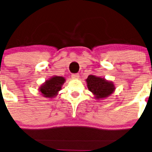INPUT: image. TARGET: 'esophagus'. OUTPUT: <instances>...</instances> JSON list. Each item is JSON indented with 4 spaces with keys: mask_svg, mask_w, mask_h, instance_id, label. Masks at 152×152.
<instances>
[{
    "mask_svg": "<svg viewBox=\"0 0 152 152\" xmlns=\"http://www.w3.org/2000/svg\"><path fill=\"white\" fill-rule=\"evenodd\" d=\"M72 78L73 79H78L79 78V75L78 74H72Z\"/></svg>",
    "mask_w": 152,
    "mask_h": 152,
    "instance_id": "1",
    "label": "esophagus"
}]
</instances>
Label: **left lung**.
<instances>
[{
  "mask_svg": "<svg viewBox=\"0 0 152 152\" xmlns=\"http://www.w3.org/2000/svg\"><path fill=\"white\" fill-rule=\"evenodd\" d=\"M86 82L88 90L95 95L97 99L105 98L114 91V84L111 82L107 81L104 78L89 75L86 79Z\"/></svg>",
  "mask_w": 152,
  "mask_h": 152,
  "instance_id": "1",
  "label": "left lung"
}]
</instances>
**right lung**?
I'll return each instance as SVG.
<instances>
[{"label": "right lung", "mask_w": 152, "mask_h": 152, "mask_svg": "<svg viewBox=\"0 0 152 152\" xmlns=\"http://www.w3.org/2000/svg\"><path fill=\"white\" fill-rule=\"evenodd\" d=\"M65 81V79L61 76H54L50 79L46 80L45 83L40 88V91L45 97H55L58 91L61 90L62 86Z\"/></svg>", "instance_id": "right-lung-1"}]
</instances>
